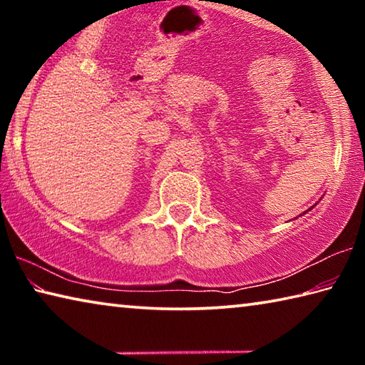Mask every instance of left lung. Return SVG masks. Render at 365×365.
<instances>
[{"label": "left lung", "instance_id": "left-lung-1", "mask_svg": "<svg viewBox=\"0 0 365 365\" xmlns=\"http://www.w3.org/2000/svg\"><path fill=\"white\" fill-rule=\"evenodd\" d=\"M312 207H314V206H312ZM312 207H311V209H312Z\"/></svg>", "mask_w": 365, "mask_h": 365}]
</instances>
